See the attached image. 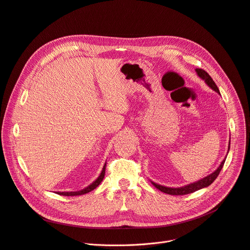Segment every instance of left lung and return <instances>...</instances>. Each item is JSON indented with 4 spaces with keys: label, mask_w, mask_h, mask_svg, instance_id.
Masks as SVG:
<instances>
[{
    "label": "left lung",
    "mask_w": 250,
    "mask_h": 250,
    "mask_svg": "<svg viewBox=\"0 0 250 250\" xmlns=\"http://www.w3.org/2000/svg\"><path fill=\"white\" fill-rule=\"evenodd\" d=\"M195 71H196L198 77H199L202 81H204L205 83L208 84L211 90L215 91L216 93L221 95V93H220V91H219V88H218V86H216L215 83L212 81V79L210 78V75H209L208 72L204 71L203 69H200V68H196V69H195ZM229 150H230V141H229V146H228L227 155H228V153H229ZM227 155H226V157L224 158V160L221 162L220 167H219L218 168H216L213 172H211L210 175H208V177H205V178H203V179H201V180H199V181H197V182H194V183L188 184V185H185V186H183V187L171 188V187H167V186L159 185V184H156V183L152 182V181H150V182L152 183V185H153L154 187H156L158 190H160L161 192H164V193L169 194V195H186V194L193 193V192L197 191V190H200V189H202V188L208 187V186L210 185V184L216 179V177L219 176V173H220L221 169H222L223 167H224V164H225V161H226Z\"/></svg>",
    "instance_id": "8db88e82"
}]
</instances>
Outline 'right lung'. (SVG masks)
I'll use <instances>...</instances> for the list:
<instances>
[{
	"mask_svg": "<svg viewBox=\"0 0 250 250\" xmlns=\"http://www.w3.org/2000/svg\"><path fill=\"white\" fill-rule=\"evenodd\" d=\"M105 168H106V162H105V165H104V167H103V168H102V171H101V173L99 175V177L97 178V179L91 184V185H89L88 187L83 188V190L73 191V192H57V194L62 195V196H78V195L86 194V193H89V192L93 191L94 189H96L97 187H98V186L100 185V184H101V182L103 181L104 176H105Z\"/></svg>",
	"mask_w": 250,
	"mask_h": 250,
	"instance_id": "1",
	"label": "right lung"
}]
</instances>
